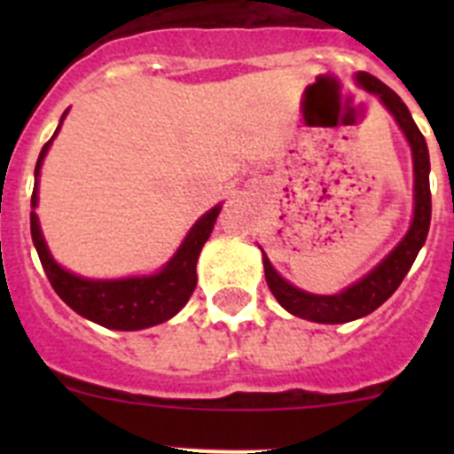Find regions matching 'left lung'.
<instances>
[{"label":"left lung","instance_id":"1","mask_svg":"<svg viewBox=\"0 0 454 454\" xmlns=\"http://www.w3.org/2000/svg\"><path fill=\"white\" fill-rule=\"evenodd\" d=\"M358 81L360 85L367 87L371 94L380 96V100L395 116L397 125L402 127V131H404V136L411 142L415 168V217L404 239L397 244V248L378 268L371 270L367 277L347 287L345 292L333 296L309 294V292L290 286L286 278L278 277L277 270L268 261V256L263 254L265 281H268V287L274 294V299L290 314L305 320H314V323H349V320L363 318V316L378 309L400 287V283L404 281L406 272H409L419 248L424 246L430 228V160L422 131L415 125L409 107L402 103V98L391 87H387L382 81L367 74V72H360Z\"/></svg>","mask_w":454,"mask_h":454}]
</instances>
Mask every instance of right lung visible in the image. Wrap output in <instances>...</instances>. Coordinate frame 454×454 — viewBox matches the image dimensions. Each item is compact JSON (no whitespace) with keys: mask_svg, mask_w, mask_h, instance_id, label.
Here are the masks:
<instances>
[{"mask_svg":"<svg viewBox=\"0 0 454 454\" xmlns=\"http://www.w3.org/2000/svg\"><path fill=\"white\" fill-rule=\"evenodd\" d=\"M66 114H63V118H66ZM59 129H61V125L57 127V131ZM57 131H54V136H57ZM52 138L45 142L39 160H36L35 191H32L30 200L32 208L36 206V180H39L41 162L48 153V146L52 145ZM219 210H222V206H215L191 228L184 244L180 246L176 256L158 274H153V277L121 278V281H90V278L76 277V274L63 270L48 253V246H45L43 235L39 231V219H36L35 210L30 213V232L36 254H39L41 265L45 270V277H48L54 292L61 296L63 303H67L76 314L85 316V318L94 320L103 327L134 332V329L153 327V325L164 323V320H168L184 308L186 301L193 294L195 286H198L195 265H198V256L204 248L206 239L213 232Z\"/></svg>","mask_w":454,"mask_h":454,"instance_id":"1","label":"right lung"}]
</instances>
